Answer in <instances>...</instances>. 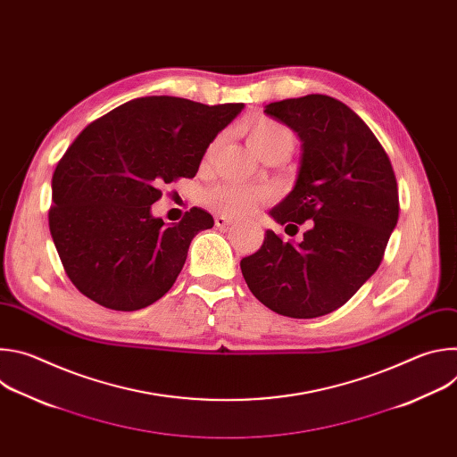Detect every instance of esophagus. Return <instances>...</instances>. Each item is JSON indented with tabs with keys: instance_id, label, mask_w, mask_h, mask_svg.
<instances>
[{
	"instance_id": "esophagus-1",
	"label": "esophagus",
	"mask_w": 457,
	"mask_h": 457,
	"mask_svg": "<svg viewBox=\"0 0 457 457\" xmlns=\"http://www.w3.org/2000/svg\"><path fill=\"white\" fill-rule=\"evenodd\" d=\"M233 220L229 219V217H224V215H217L215 217V226L217 228H226V226H229Z\"/></svg>"
}]
</instances>
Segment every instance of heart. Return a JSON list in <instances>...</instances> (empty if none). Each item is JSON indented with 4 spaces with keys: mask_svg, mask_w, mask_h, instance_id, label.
<instances>
[{
    "mask_svg": "<svg viewBox=\"0 0 457 457\" xmlns=\"http://www.w3.org/2000/svg\"><path fill=\"white\" fill-rule=\"evenodd\" d=\"M247 145L260 155L266 157L278 150H293L295 134L291 129L273 119H256L247 128ZM270 193L262 187H251L240 184H219L206 191L204 201L210 208L222 215L240 217L254 212L260 204L268 203Z\"/></svg>",
    "mask_w": 457,
    "mask_h": 457,
    "instance_id": "1",
    "label": "heart"
}]
</instances>
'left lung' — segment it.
I'll list each match as a JSON object with an SVG mask.
<instances>
[{
    "instance_id": "left-lung-1",
    "label": "left lung",
    "mask_w": 457,
    "mask_h": 457,
    "mask_svg": "<svg viewBox=\"0 0 457 457\" xmlns=\"http://www.w3.org/2000/svg\"><path fill=\"white\" fill-rule=\"evenodd\" d=\"M270 117L302 141L296 182L270 215L307 222L303 240L268 229L260 249L240 260L249 291L289 318H316L342 307L378 270L400 201L393 164L370 128L342 101L311 94L270 103Z\"/></svg>"
}]
</instances>
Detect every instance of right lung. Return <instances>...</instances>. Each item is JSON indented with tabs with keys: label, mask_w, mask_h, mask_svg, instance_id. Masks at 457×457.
Returning a JSON list of instances; mask_svg holds the SVG:
<instances>
[{
	"label": "right lung",
	"mask_w": 457,
	"mask_h": 457,
	"mask_svg": "<svg viewBox=\"0 0 457 457\" xmlns=\"http://www.w3.org/2000/svg\"><path fill=\"white\" fill-rule=\"evenodd\" d=\"M242 108L139 97L78 136L52 175L48 226L64 271L85 296L137 311L170 291L193 237L215 222L191 208L166 226L150 208L164 184L197 175L210 143Z\"/></svg>",
	"instance_id": "1"
}]
</instances>
